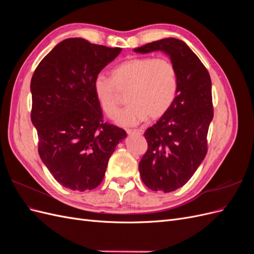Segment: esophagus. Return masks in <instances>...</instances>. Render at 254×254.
<instances>
[{
    "label": "esophagus",
    "instance_id": "esophagus-1",
    "mask_svg": "<svg viewBox=\"0 0 254 254\" xmlns=\"http://www.w3.org/2000/svg\"><path fill=\"white\" fill-rule=\"evenodd\" d=\"M128 134H143L144 130L142 129H127Z\"/></svg>",
    "mask_w": 254,
    "mask_h": 254
}]
</instances>
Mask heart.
<instances>
[{
  "label": "heart",
  "instance_id": "heart-1",
  "mask_svg": "<svg viewBox=\"0 0 254 254\" xmlns=\"http://www.w3.org/2000/svg\"><path fill=\"white\" fill-rule=\"evenodd\" d=\"M178 72L166 57H129L112 70V77L98 74L93 81L96 101L112 118L119 109L122 93L129 103L119 112V124L135 125L149 117L158 120L170 110L178 93Z\"/></svg>",
  "mask_w": 254,
  "mask_h": 254
}]
</instances>
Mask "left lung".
Here are the masks:
<instances>
[{
  "label": "left lung",
  "mask_w": 254,
  "mask_h": 254,
  "mask_svg": "<svg viewBox=\"0 0 254 254\" xmlns=\"http://www.w3.org/2000/svg\"><path fill=\"white\" fill-rule=\"evenodd\" d=\"M163 51L178 72V93L173 106L144 136L148 148L139 163L142 181L152 190L183 187L207 152V131L213 119L212 82L206 67L183 41L166 38L134 49Z\"/></svg>",
  "instance_id": "8db88e82"
}]
</instances>
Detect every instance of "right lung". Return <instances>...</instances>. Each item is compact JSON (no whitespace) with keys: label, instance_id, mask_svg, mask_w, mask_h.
Listing matches in <instances>:
<instances>
[{"label":"right lung","instance_id":"obj_1","mask_svg":"<svg viewBox=\"0 0 254 254\" xmlns=\"http://www.w3.org/2000/svg\"><path fill=\"white\" fill-rule=\"evenodd\" d=\"M81 38L58 43L38 64L30 81V119L38 152L55 180L83 191L97 188L126 131L103 120L93 81L121 53Z\"/></svg>","mask_w":254,"mask_h":254}]
</instances>
